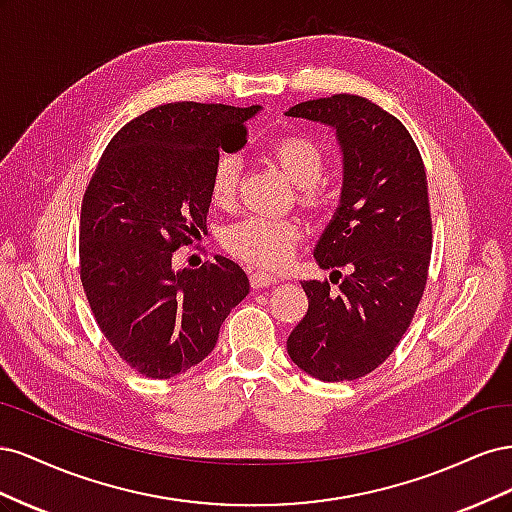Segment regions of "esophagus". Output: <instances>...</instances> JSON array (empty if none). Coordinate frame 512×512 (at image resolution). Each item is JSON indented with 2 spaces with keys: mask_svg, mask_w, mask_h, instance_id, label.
<instances>
[{
  "mask_svg": "<svg viewBox=\"0 0 512 512\" xmlns=\"http://www.w3.org/2000/svg\"><path fill=\"white\" fill-rule=\"evenodd\" d=\"M250 282H252L254 288H267V286H273V284L280 282V277H275V275H271L267 271H254L250 275Z\"/></svg>",
  "mask_w": 512,
  "mask_h": 512,
  "instance_id": "1",
  "label": "esophagus"
}]
</instances>
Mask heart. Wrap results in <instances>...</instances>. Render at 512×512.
<instances>
[{
	"mask_svg": "<svg viewBox=\"0 0 512 512\" xmlns=\"http://www.w3.org/2000/svg\"><path fill=\"white\" fill-rule=\"evenodd\" d=\"M267 158L297 185V198L309 209L327 203V188L320 179L327 166L322 145L305 132H288L267 147ZM239 162L235 156H220L211 168L209 196L215 207H230L237 198ZM303 237L297 220L250 215L224 230V247L245 262L260 267H280L290 258L294 245Z\"/></svg>",
	"mask_w": 512,
	"mask_h": 512,
	"instance_id": "b5f03b06",
	"label": "heart"
}]
</instances>
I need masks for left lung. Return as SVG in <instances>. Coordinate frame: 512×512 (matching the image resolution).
Listing matches in <instances>:
<instances>
[{"label":"left lung","mask_w":512,"mask_h":512,"mask_svg":"<svg viewBox=\"0 0 512 512\" xmlns=\"http://www.w3.org/2000/svg\"><path fill=\"white\" fill-rule=\"evenodd\" d=\"M286 115L327 123L342 143V200L314 256L322 269H348L342 282H301L307 314L286 348L322 382L356 380L389 359L423 299L431 260L425 164L404 123L361 96L307 100ZM331 283L340 284L337 295Z\"/></svg>","instance_id":"left-lung-1"}]
</instances>
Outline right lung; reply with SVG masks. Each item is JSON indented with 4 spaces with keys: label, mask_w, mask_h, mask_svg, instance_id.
Here are the masks:
<instances>
[{
    "label": "right lung",
    "mask_w": 512,
    "mask_h": 512,
    "mask_svg": "<svg viewBox=\"0 0 512 512\" xmlns=\"http://www.w3.org/2000/svg\"><path fill=\"white\" fill-rule=\"evenodd\" d=\"M260 106L170 102L106 145L81 205L79 273L100 331L145 378L166 380L215 348L250 282L230 258L173 271V252L207 232L220 151H239Z\"/></svg>",
    "instance_id": "obj_1"
}]
</instances>
